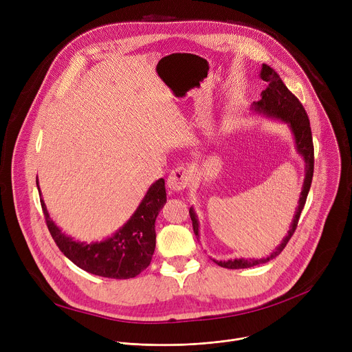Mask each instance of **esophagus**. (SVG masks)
Masks as SVG:
<instances>
[{"instance_id": "obj_1", "label": "esophagus", "mask_w": 352, "mask_h": 352, "mask_svg": "<svg viewBox=\"0 0 352 352\" xmlns=\"http://www.w3.org/2000/svg\"><path fill=\"white\" fill-rule=\"evenodd\" d=\"M190 178H192V174L186 167H177L170 173L168 179H167V185L171 190L179 192V190L185 189L189 185Z\"/></svg>"}]
</instances>
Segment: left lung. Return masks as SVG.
Segmentation results:
<instances>
[{"instance_id": "left-lung-1", "label": "left lung", "mask_w": 352, "mask_h": 352, "mask_svg": "<svg viewBox=\"0 0 352 352\" xmlns=\"http://www.w3.org/2000/svg\"><path fill=\"white\" fill-rule=\"evenodd\" d=\"M261 79L267 83V87L261 93L262 98L259 102H254L252 110L258 114H262L267 118H274L280 120L281 122L287 124L294 135L295 140V148L296 152L300 155V157L305 162V179L302 185V190H300L299 200H298V206L294 213V219L291 221L289 230L287 235L283 238L281 243L273 250V252L267 258L262 259H230V261H214L219 266L226 267V269H248V267H254L262 263H266L276 256L281 254V250L285 248L288 241L291 239L292 234L295 232V228L298 226V220L300 216V212H302L307 197L311 189L312 184V177H314V142H312V131H311V124L308 114L305 109L300 104L299 100L287 89V86L283 83L280 75L270 68L269 65L263 64L262 71H261ZM192 226H193V232L199 238V220L197 216L193 210V208L189 209Z\"/></svg>"}]
</instances>
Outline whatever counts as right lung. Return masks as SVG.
<instances>
[{"label":"right lung","instance_id":"right-lung-1","mask_svg":"<svg viewBox=\"0 0 352 352\" xmlns=\"http://www.w3.org/2000/svg\"><path fill=\"white\" fill-rule=\"evenodd\" d=\"M36 184L41 196L38 179ZM166 202V185L160 178L150 185L135 213L120 230L103 241L87 243L65 235L50 217L40 197L48 231L61 252L87 273L120 280L136 277L150 265L156 248L155 223Z\"/></svg>","mask_w":352,"mask_h":352}]
</instances>
